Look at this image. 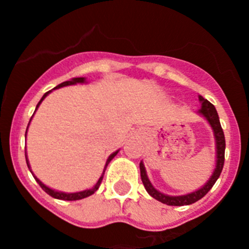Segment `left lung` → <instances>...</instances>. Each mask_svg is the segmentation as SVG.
<instances>
[{"label": "left lung", "mask_w": 249, "mask_h": 249, "mask_svg": "<svg viewBox=\"0 0 249 249\" xmlns=\"http://www.w3.org/2000/svg\"><path fill=\"white\" fill-rule=\"evenodd\" d=\"M199 101L202 102V107L199 109V113L203 114L206 120L210 122V124L212 126L213 132H214L215 137V146H217V164H215V169L213 172L212 177L210 178V181L207 182L201 190L196 191L193 193H188L186 196H178V197H172V196H167L163 193L158 192L155 187L152 186L151 182H149L148 177L146 175V169H144L143 163L141 162L140 163V169H141V179H142V183H143L144 188L148 192L149 196H152L153 198H156L157 201L162 202L164 204H168V206H188V204H192L195 202L199 201L201 198H203L204 196L208 193V191L213 187V184L215 183V181L218 179V177L221 176L222 169H223L224 164V149H226V140H224V133L223 129H222L221 122H219L218 113L215 111V107L210 102V101L204 100L202 96H199Z\"/></svg>", "instance_id": "8db88e82"}]
</instances>
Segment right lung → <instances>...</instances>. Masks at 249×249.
I'll return each instance as SVG.
<instances>
[{
  "instance_id": "obj_1",
  "label": "right lung",
  "mask_w": 249,
  "mask_h": 249,
  "mask_svg": "<svg viewBox=\"0 0 249 249\" xmlns=\"http://www.w3.org/2000/svg\"><path fill=\"white\" fill-rule=\"evenodd\" d=\"M83 82H85V78H83V77H77V78H73V80H71V81H66V82H62V83H61V85H58V86H57V87H54V89H59V87H65V86H71V85H76V83H83ZM50 92H51V91H48V92H46L45 94H43V97L41 98V101H39V102H38V105H37L36 109L38 108L39 103H41L43 100H45V97H46V96H47L48 93H50ZM117 153H118V151H117V152H114V153H112V155L109 156L108 160H107V162H106L105 171H106V167L108 166V163H109V162H111L112 158H113L114 156L117 155ZM26 162H27V166H28V168H30V164H28L27 158H26ZM105 171H103L102 176H101L100 179H98V182H97V183H96V186H94L93 188H91V190L82 191V192H77V193L57 192V191L51 190V188H48V187H46L45 184L42 183V182L39 181L38 178H36V177H35V176H34V177H35V179H36V181H37V183H38L39 186H41V188H42V190L45 191V192L47 193V195H50L51 197H53V198H57V199H63V201H77V199L86 198V197H89V196L93 195V193L98 190V187H100L101 182H102V178H103V175H105Z\"/></svg>"
}]
</instances>
